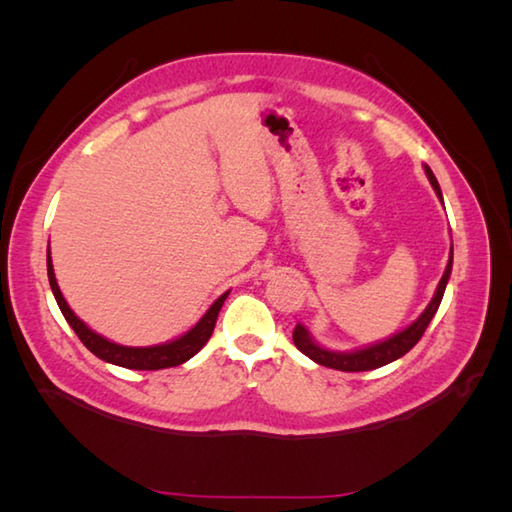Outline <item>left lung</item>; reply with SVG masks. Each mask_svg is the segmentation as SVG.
I'll list each match as a JSON object with an SVG mask.
<instances>
[{"label": "left lung", "mask_w": 512, "mask_h": 512, "mask_svg": "<svg viewBox=\"0 0 512 512\" xmlns=\"http://www.w3.org/2000/svg\"><path fill=\"white\" fill-rule=\"evenodd\" d=\"M424 173H427L433 191H436V195L442 202L440 184H438L436 176H433V171L427 165H424ZM451 268H453V244H451L449 264H447V268H444V275H442L440 284L436 288V295H433V299L429 301V306L424 308L420 317L413 321L411 325H407L405 330L396 332L394 336H389V339H385V341H378V343H372L367 347H361V350H352V352H332V350H325V347H321L317 341H314L310 332L303 328L301 323H297L295 332H292V341H295L297 350L306 354L308 358H312L314 363L332 367V369H339V372H369V369H376V367H383L387 363H394L396 358L405 356L411 350V347L422 339L424 330H427V325L433 319V314H436L438 308H440V301L444 297V290H447L449 277H451Z\"/></svg>", "instance_id": "left-lung-1"}]
</instances>
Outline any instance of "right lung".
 I'll return each mask as SVG.
<instances>
[{
  "label": "right lung",
  "mask_w": 512,
  "mask_h": 512,
  "mask_svg": "<svg viewBox=\"0 0 512 512\" xmlns=\"http://www.w3.org/2000/svg\"><path fill=\"white\" fill-rule=\"evenodd\" d=\"M48 279H50L52 295L57 299L65 321L70 323V328L76 332V336H79L81 343L88 347L94 356H99L101 361L118 365V367H127V369H165V367H176V365L187 363L189 358L198 354L206 345V341L211 339L217 314H220L224 301L228 297V292H224L222 297H217L213 306L204 312V317L195 323L189 332L178 336V339H173L169 343H160V345H149V347H129V345H118L114 341H107L105 336L90 330L88 325H85L70 310L68 301L63 299L59 290L57 277H54L50 248H48Z\"/></svg>",
  "instance_id": "add662e5"
}]
</instances>
